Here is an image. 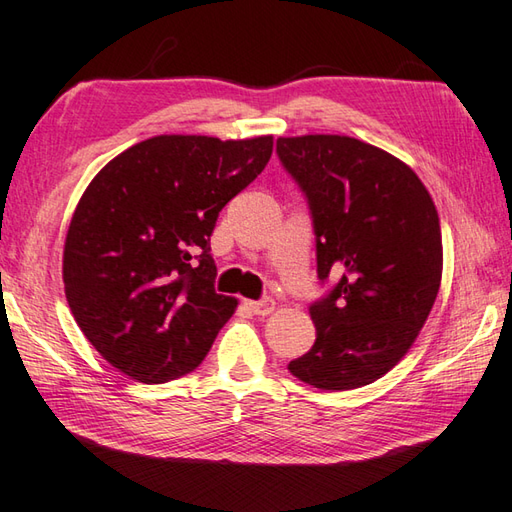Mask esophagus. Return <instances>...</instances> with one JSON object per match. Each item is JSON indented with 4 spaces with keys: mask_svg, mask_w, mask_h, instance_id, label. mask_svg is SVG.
I'll return each mask as SVG.
<instances>
[{
    "mask_svg": "<svg viewBox=\"0 0 512 512\" xmlns=\"http://www.w3.org/2000/svg\"><path fill=\"white\" fill-rule=\"evenodd\" d=\"M246 307L257 316H268L272 310H275V301H272L270 296H266V299L261 301H246Z\"/></svg>",
    "mask_w": 512,
    "mask_h": 512,
    "instance_id": "obj_1",
    "label": "esophagus"
}]
</instances>
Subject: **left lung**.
I'll use <instances>...</instances> for the list:
<instances>
[{
    "instance_id": "8db88e82",
    "label": "left lung",
    "mask_w": 512,
    "mask_h": 512,
    "mask_svg": "<svg viewBox=\"0 0 512 512\" xmlns=\"http://www.w3.org/2000/svg\"><path fill=\"white\" fill-rule=\"evenodd\" d=\"M277 154L312 211L318 279L340 277L310 307L316 342L290 373L320 390L373 384L408 353L441 288L434 200L410 165L347 135L279 137Z\"/></svg>"
}]
</instances>
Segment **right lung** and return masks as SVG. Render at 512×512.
Segmentation results:
<instances>
[{
  "instance_id": "obj_1",
  "label": "right lung",
  "mask_w": 512,
  "mask_h": 512,
  "mask_svg": "<svg viewBox=\"0 0 512 512\" xmlns=\"http://www.w3.org/2000/svg\"><path fill=\"white\" fill-rule=\"evenodd\" d=\"M272 154V135H159L95 174L71 218L65 296L117 371L144 384L192 373L233 316L218 294L211 233Z\"/></svg>"
}]
</instances>
